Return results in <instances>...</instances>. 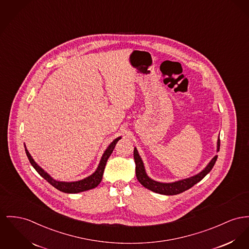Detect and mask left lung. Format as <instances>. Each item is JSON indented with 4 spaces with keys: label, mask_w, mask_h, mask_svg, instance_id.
<instances>
[{
    "label": "left lung",
    "mask_w": 249,
    "mask_h": 249,
    "mask_svg": "<svg viewBox=\"0 0 249 249\" xmlns=\"http://www.w3.org/2000/svg\"><path fill=\"white\" fill-rule=\"evenodd\" d=\"M220 149V138L218 139L217 142V151ZM218 156H215L211 162L208 164V166L199 174L195 177L179 180L177 182L173 183H160L157 182L153 179H151L148 178V176L145 173L144 170V166L142 163V160L138 153L137 148H134V160H135V164H136V177L137 179L139 180V182L141 183L143 187L147 188L150 191L155 192L157 194H160V195H165V196H175V195H178L181 194L183 192L189 190L190 188H192L194 185H196V183L199 182L200 180H202L210 172L211 170L213 168V166L215 164L216 160H217Z\"/></svg>",
    "instance_id": "left-lung-1"
}]
</instances>
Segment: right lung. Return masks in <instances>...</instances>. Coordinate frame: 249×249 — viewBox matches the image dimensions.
Wrapping results in <instances>:
<instances>
[{"mask_svg":"<svg viewBox=\"0 0 249 249\" xmlns=\"http://www.w3.org/2000/svg\"><path fill=\"white\" fill-rule=\"evenodd\" d=\"M119 140H121V137H119V138H117L116 140H114L109 144V146L107 148V150L105 151V153H104V155H103V157L101 159V161H100L99 166H98L97 170L91 176H89L87 178H84L82 180L75 181V182H61V181H56V180L53 179L46 172H44V170H42L39 166L35 162V160L32 159L31 155L29 154L28 150L25 149V153L27 155V158H28L30 163L36 169V171L45 180H47L48 182L50 183L52 186H53L55 189L59 190L60 192H63V193H67V194H77V193H80V192H84V191H88V190L93 189V188H95V187H97L99 185V183L101 182V180L103 178V174H104V170H105V167H106V164H107V161L108 158L110 157L111 153L113 152V149H114V147H115V145H116V143Z\"/></svg>","mask_w":249,"mask_h":249,"instance_id":"obj_1","label":"right lung"}]
</instances>
